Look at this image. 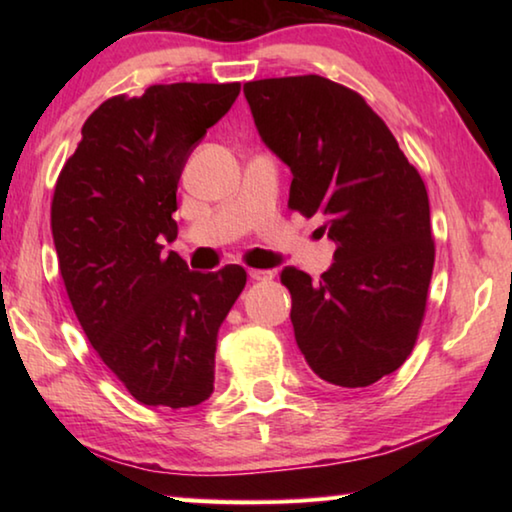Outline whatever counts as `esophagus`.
<instances>
[{
  "instance_id": "34e87169",
  "label": "esophagus",
  "mask_w": 512,
  "mask_h": 512,
  "mask_svg": "<svg viewBox=\"0 0 512 512\" xmlns=\"http://www.w3.org/2000/svg\"><path fill=\"white\" fill-rule=\"evenodd\" d=\"M248 277L253 282H268V280H273L275 273L273 271H262V268H248Z\"/></svg>"
}]
</instances>
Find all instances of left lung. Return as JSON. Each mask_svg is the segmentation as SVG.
I'll list each match as a JSON object with an SVG mask.
<instances>
[{"mask_svg":"<svg viewBox=\"0 0 512 512\" xmlns=\"http://www.w3.org/2000/svg\"><path fill=\"white\" fill-rule=\"evenodd\" d=\"M262 142L291 169L289 207L336 244L318 282L284 268L296 343L320 379L363 388L409 357L433 271L429 196L361 94L287 76L244 85Z\"/></svg>","mask_w":512,"mask_h":512,"instance_id":"obj_1","label":"left lung"}]
</instances>
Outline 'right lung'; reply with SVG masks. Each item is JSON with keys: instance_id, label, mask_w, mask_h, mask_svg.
<instances>
[{"instance_id": "obj_1", "label": "right lung", "mask_w": 512, "mask_h": 512, "mask_svg": "<svg viewBox=\"0 0 512 512\" xmlns=\"http://www.w3.org/2000/svg\"><path fill=\"white\" fill-rule=\"evenodd\" d=\"M239 83L151 85L103 101L83 124L51 201L69 302L101 361L137 402L187 409L214 391L219 327L246 271H189L162 239L192 151L239 97Z\"/></svg>"}]
</instances>
